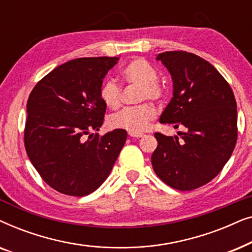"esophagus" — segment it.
<instances>
[{"label": "esophagus", "instance_id": "1", "mask_svg": "<svg viewBox=\"0 0 252 252\" xmlns=\"http://www.w3.org/2000/svg\"><path fill=\"white\" fill-rule=\"evenodd\" d=\"M129 136L132 137H136V139H139V137H142L143 134L142 133H128Z\"/></svg>", "mask_w": 252, "mask_h": 252}]
</instances>
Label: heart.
Instances as JSON below:
<instances>
[{"label": "heart", "instance_id": "b5f03b06", "mask_svg": "<svg viewBox=\"0 0 252 252\" xmlns=\"http://www.w3.org/2000/svg\"><path fill=\"white\" fill-rule=\"evenodd\" d=\"M120 78L127 85L139 86L140 101H157L163 96V88L157 81V71L143 58H134L120 71ZM122 91L115 81L103 82L99 88V97L110 109L120 105ZM157 111L154 105L142 104L136 108L124 109L109 117L108 125L113 129H124L129 133H142L156 118Z\"/></svg>", "mask_w": 252, "mask_h": 252}]
</instances>
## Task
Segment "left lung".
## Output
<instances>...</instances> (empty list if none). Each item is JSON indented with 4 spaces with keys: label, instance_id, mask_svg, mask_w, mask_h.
Wrapping results in <instances>:
<instances>
[{
    "label": "left lung",
    "instance_id": "obj_1",
    "mask_svg": "<svg viewBox=\"0 0 252 252\" xmlns=\"http://www.w3.org/2000/svg\"><path fill=\"white\" fill-rule=\"evenodd\" d=\"M173 82V97L159 123L181 135L155 134L158 146L151 156L154 171L170 187L192 190L216 178L232 156L237 140V110L233 91L209 62L186 51L156 57Z\"/></svg>",
    "mask_w": 252,
    "mask_h": 252
}]
</instances>
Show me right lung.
Segmentation results:
<instances>
[{"mask_svg": "<svg viewBox=\"0 0 252 252\" xmlns=\"http://www.w3.org/2000/svg\"><path fill=\"white\" fill-rule=\"evenodd\" d=\"M118 57L77 58L54 68L27 101L25 148L31 163L55 190L86 196L111 172L127 139L124 129L98 136L106 105L103 79Z\"/></svg>", "mask_w": 252, "mask_h": 252, "instance_id": "add662e5", "label": "right lung"}]
</instances>
